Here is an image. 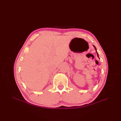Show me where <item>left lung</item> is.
<instances>
[{
    "instance_id": "obj_1",
    "label": "left lung",
    "mask_w": 121,
    "mask_h": 121,
    "mask_svg": "<svg viewBox=\"0 0 121 121\" xmlns=\"http://www.w3.org/2000/svg\"><path fill=\"white\" fill-rule=\"evenodd\" d=\"M94 46V47H95V49H96V47H95V46ZM96 52H97V56H98V57H99V56H98V53H97V51H96Z\"/></svg>"
}]
</instances>
